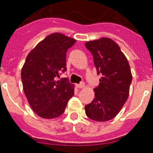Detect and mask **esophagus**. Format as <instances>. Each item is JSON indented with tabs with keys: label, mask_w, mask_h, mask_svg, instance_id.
Segmentation results:
<instances>
[{
	"label": "esophagus",
	"mask_w": 153,
	"mask_h": 153,
	"mask_svg": "<svg viewBox=\"0 0 153 153\" xmlns=\"http://www.w3.org/2000/svg\"><path fill=\"white\" fill-rule=\"evenodd\" d=\"M76 88H83L84 87V83L81 82L80 84H76Z\"/></svg>",
	"instance_id": "34e87169"
}]
</instances>
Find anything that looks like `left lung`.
Segmentation results:
<instances>
[{"mask_svg": "<svg viewBox=\"0 0 153 153\" xmlns=\"http://www.w3.org/2000/svg\"><path fill=\"white\" fill-rule=\"evenodd\" d=\"M85 46L93 55L97 74L102 76L94 89V99L85 105L86 115L94 121L110 120L119 113L129 95L132 81L129 63L119 45L110 38L88 41Z\"/></svg>", "mask_w": 153, "mask_h": 153, "instance_id": "1", "label": "left lung"}]
</instances>
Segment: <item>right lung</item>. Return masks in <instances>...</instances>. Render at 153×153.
Segmentation results:
<instances>
[{
	"label": "right lung",
	"instance_id": "right-lung-1",
	"mask_svg": "<svg viewBox=\"0 0 153 153\" xmlns=\"http://www.w3.org/2000/svg\"><path fill=\"white\" fill-rule=\"evenodd\" d=\"M76 40L55 33L46 36L29 53L21 72L23 91L33 110L39 117L53 119L65 112L74 96L69 79L56 80L66 71V52Z\"/></svg>",
	"mask_w": 153,
	"mask_h": 153
}]
</instances>
